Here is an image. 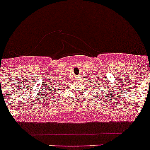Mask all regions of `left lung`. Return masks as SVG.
Wrapping results in <instances>:
<instances>
[{
	"instance_id": "obj_1",
	"label": "left lung",
	"mask_w": 150,
	"mask_h": 150,
	"mask_svg": "<svg viewBox=\"0 0 150 150\" xmlns=\"http://www.w3.org/2000/svg\"><path fill=\"white\" fill-rule=\"evenodd\" d=\"M96 82H97V84H98V86H100V87H102V88H103H103H102V90H101V91H103H103H104V90H105V89H108V88H107V86H105V85H104V84H103V86H101V85H100V83H98V82H97V81H96ZM95 86H97V85H95ZM107 86H108V85H107ZM91 87H92V86H91ZM108 88H109V86H108ZM100 95H101V94H100Z\"/></svg>"
}]
</instances>
